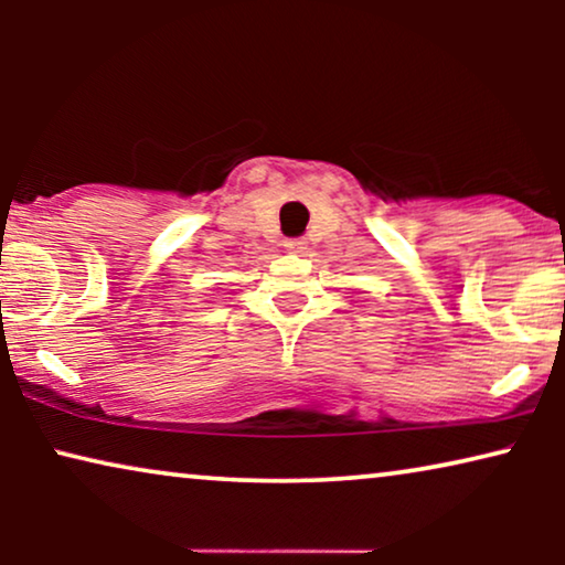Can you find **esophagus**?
Here are the masks:
<instances>
[{
  "label": "esophagus",
  "instance_id": "1",
  "mask_svg": "<svg viewBox=\"0 0 565 565\" xmlns=\"http://www.w3.org/2000/svg\"><path fill=\"white\" fill-rule=\"evenodd\" d=\"M285 249L303 252L306 249V242H303V238H285Z\"/></svg>",
  "mask_w": 565,
  "mask_h": 565
}]
</instances>
